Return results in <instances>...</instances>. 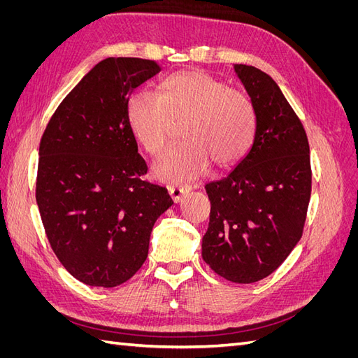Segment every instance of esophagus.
Wrapping results in <instances>:
<instances>
[{
  "instance_id": "esophagus-1",
  "label": "esophagus",
  "mask_w": 358,
  "mask_h": 358,
  "mask_svg": "<svg viewBox=\"0 0 358 358\" xmlns=\"http://www.w3.org/2000/svg\"><path fill=\"white\" fill-rule=\"evenodd\" d=\"M185 192H187V189L183 188V187H178V185H170V187H169L170 197H171L173 201H176V203L182 200L183 194H185Z\"/></svg>"
}]
</instances>
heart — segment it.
<instances>
[{
	"instance_id": "1",
	"label": "heart",
	"mask_w": 358,
	"mask_h": 358,
	"mask_svg": "<svg viewBox=\"0 0 358 358\" xmlns=\"http://www.w3.org/2000/svg\"><path fill=\"white\" fill-rule=\"evenodd\" d=\"M125 116L138 143L154 155L166 145L171 119L185 116L180 131L187 140L167 149L152 167L157 179L173 183L197 179L208 170L210 158L222 167L234 164L245 155L255 131L248 96L199 70L169 76L157 95L131 94Z\"/></svg>"
}]
</instances>
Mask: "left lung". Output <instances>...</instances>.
I'll return each mask as SVG.
<instances>
[{"mask_svg":"<svg viewBox=\"0 0 358 358\" xmlns=\"http://www.w3.org/2000/svg\"><path fill=\"white\" fill-rule=\"evenodd\" d=\"M255 113L252 145L234 169L206 185L209 229L201 257L236 284L264 279L299 243L310 199L309 143L300 119L264 71L233 64Z\"/></svg>","mask_w":358,"mask_h":358,"instance_id":"8db88e82","label":"left lung"}]
</instances>
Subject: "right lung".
Returning <instances> with one entry per match:
<instances>
[{"mask_svg": "<svg viewBox=\"0 0 358 358\" xmlns=\"http://www.w3.org/2000/svg\"><path fill=\"white\" fill-rule=\"evenodd\" d=\"M161 71L142 58H106L58 106L41 137L36 199L49 243L80 282L113 288L134 276L155 221L173 200L148 171L128 127L133 91Z\"/></svg>", "mask_w": 358, "mask_h": 358, "instance_id": "obj_1", "label": "right lung"}]
</instances>
